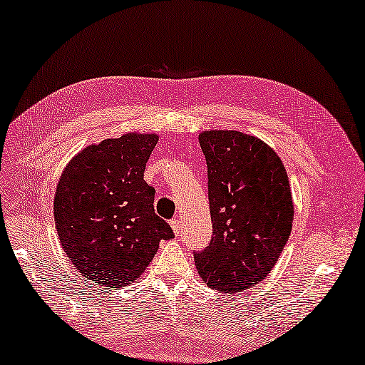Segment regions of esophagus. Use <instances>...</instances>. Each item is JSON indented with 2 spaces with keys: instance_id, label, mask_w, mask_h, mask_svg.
<instances>
[{
  "instance_id": "obj_1",
  "label": "esophagus",
  "mask_w": 365,
  "mask_h": 365,
  "mask_svg": "<svg viewBox=\"0 0 365 365\" xmlns=\"http://www.w3.org/2000/svg\"><path fill=\"white\" fill-rule=\"evenodd\" d=\"M170 226H172V229H173L175 235L180 234V230H181V223H180V220H172V221H170Z\"/></svg>"
}]
</instances>
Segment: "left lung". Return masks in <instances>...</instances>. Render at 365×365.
I'll return each mask as SVG.
<instances>
[{
    "mask_svg": "<svg viewBox=\"0 0 365 365\" xmlns=\"http://www.w3.org/2000/svg\"><path fill=\"white\" fill-rule=\"evenodd\" d=\"M212 238L193 259L213 289L242 292L260 283L288 243L292 198L272 148L240 131H204Z\"/></svg>",
    "mask_w": 365,
    "mask_h": 365,
    "instance_id": "obj_1",
    "label": "left lung"
}]
</instances>
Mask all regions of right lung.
Instances as JSON below:
<instances>
[{"mask_svg":"<svg viewBox=\"0 0 365 365\" xmlns=\"http://www.w3.org/2000/svg\"><path fill=\"white\" fill-rule=\"evenodd\" d=\"M156 135L128 133L86 147L61 173L54 197L57 234L74 268L102 288L138 280L161 240L175 237L155 213L144 181Z\"/></svg>","mask_w":365,"mask_h":365,"instance_id":"right-lung-1","label":"right lung"}]
</instances>
